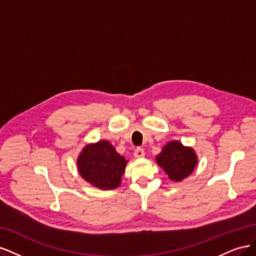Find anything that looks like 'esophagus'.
<instances>
[{
  "instance_id": "esophagus-1",
  "label": "esophagus",
  "mask_w": 256,
  "mask_h": 256,
  "mask_svg": "<svg viewBox=\"0 0 256 256\" xmlns=\"http://www.w3.org/2000/svg\"><path fill=\"white\" fill-rule=\"evenodd\" d=\"M144 156H145V152H144L143 148H141V147H138V148L136 150V152H134V157L136 158L140 159V158H143Z\"/></svg>"
}]
</instances>
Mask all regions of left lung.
Instances as JSON below:
<instances>
[{
	"mask_svg": "<svg viewBox=\"0 0 256 256\" xmlns=\"http://www.w3.org/2000/svg\"><path fill=\"white\" fill-rule=\"evenodd\" d=\"M156 162L170 180L178 182L193 173L198 159L192 147L184 146L180 141H170L162 147Z\"/></svg>",
	"mask_w": 256,
	"mask_h": 256,
	"instance_id": "left-lung-1",
	"label": "left lung"
}]
</instances>
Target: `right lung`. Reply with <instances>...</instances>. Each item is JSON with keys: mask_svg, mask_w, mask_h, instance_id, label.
I'll return each instance as SVG.
<instances>
[{"mask_svg": "<svg viewBox=\"0 0 256 256\" xmlns=\"http://www.w3.org/2000/svg\"><path fill=\"white\" fill-rule=\"evenodd\" d=\"M128 160L106 140L83 147L76 159L78 172L85 182L102 190H113L122 184Z\"/></svg>", "mask_w": 256, "mask_h": 256, "instance_id": "add662e5", "label": "right lung"}]
</instances>
